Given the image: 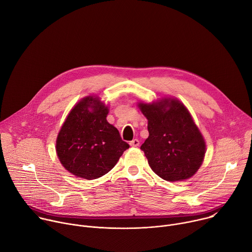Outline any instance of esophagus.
<instances>
[{
    "label": "esophagus",
    "instance_id": "esophagus-1",
    "mask_svg": "<svg viewBox=\"0 0 252 252\" xmlns=\"http://www.w3.org/2000/svg\"><path fill=\"white\" fill-rule=\"evenodd\" d=\"M129 145H130V147H132V148H136V147L139 146V140L136 139V138H134V139H132V140L129 142Z\"/></svg>",
    "mask_w": 252,
    "mask_h": 252
}]
</instances>
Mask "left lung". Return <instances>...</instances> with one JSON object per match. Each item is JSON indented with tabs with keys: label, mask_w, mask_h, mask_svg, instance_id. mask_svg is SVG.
<instances>
[{
	"label": "left lung",
	"mask_w": 252,
	"mask_h": 252,
	"mask_svg": "<svg viewBox=\"0 0 252 252\" xmlns=\"http://www.w3.org/2000/svg\"><path fill=\"white\" fill-rule=\"evenodd\" d=\"M148 119L149 137L140 150L151 168L167 182L191 177L205 155V141L189 112L176 98H161L153 103H138Z\"/></svg>",
	"instance_id": "8db88e82"
}]
</instances>
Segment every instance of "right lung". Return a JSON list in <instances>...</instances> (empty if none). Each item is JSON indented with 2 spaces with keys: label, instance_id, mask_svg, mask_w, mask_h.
<instances>
[{
  "label": "right lung",
  "instance_id": "obj_1",
  "mask_svg": "<svg viewBox=\"0 0 252 252\" xmlns=\"http://www.w3.org/2000/svg\"><path fill=\"white\" fill-rule=\"evenodd\" d=\"M107 106L86 96L66 117L57 137L56 151L63 166L78 177L98 178L119 161L128 143L107 123Z\"/></svg>",
  "mask_w": 252,
  "mask_h": 252
}]
</instances>
